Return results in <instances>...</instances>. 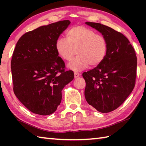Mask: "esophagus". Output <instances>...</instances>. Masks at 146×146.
<instances>
[{
  "label": "esophagus",
  "instance_id": "34e87169",
  "mask_svg": "<svg viewBox=\"0 0 146 146\" xmlns=\"http://www.w3.org/2000/svg\"><path fill=\"white\" fill-rule=\"evenodd\" d=\"M80 76V73H78V72H75L74 73V76H75V78H77L78 76Z\"/></svg>",
  "mask_w": 146,
  "mask_h": 146
}]
</instances>
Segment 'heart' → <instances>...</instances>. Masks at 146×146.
I'll use <instances>...</instances> for the list:
<instances>
[{"instance_id":"b5f03b06","label":"heart","mask_w":146,"mask_h":146,"mask_svg":"<svg viewBox=\"0 0 146 146\" xmlns=\"http://www.w3.org/2000/svg\"><path fill=\"white\" fill-rule=\"evenodd\" d=\"M66 39L59 38L55 49L60 57L66 62L72 60L76 53L78 56L69 64L71 70L79 71L99 66L105 60L108 51L107 39L102 35L84 26H73L66 31Z\"/></svg>"}]
</instances>
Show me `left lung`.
<instances>
[{"label":"left lung","mask_w":146,"mask_h":146,"mask_svg":"<svg viewBox=\"0 0 146 146\" xmlns=\"http://www.w3.org/2000/svg\"><path fill=\"white\" fill-rule=\"evenodd\" d=\"M86 24L105 36L108 51L102 64L82 73L86 84L85 98L99 112L109 113L123 104L135 87L137 66L135 51L120 32L100 23Z\"/></svg>","instance_id":"1"}]
</instances>
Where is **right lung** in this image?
I'll use <instances>...</instances> for the list:
<instances>
[{"label":"right lung","mask_w":146,"mask_h":146,"mask_svg":"<svg viewBox=\"0 0 146 146\" xmlns=\"http://www.w3.org/2000/svg\"><path fill=\"white\" fill-rule=\"evenodd\" d=\"M71 22L61 21L27 32L17 42L11 61L15 95L32 113L55 111L62 90L74 78L56 53L55 42Z\"/></svg>","instance_id":"add662e5"}]
</instances>
